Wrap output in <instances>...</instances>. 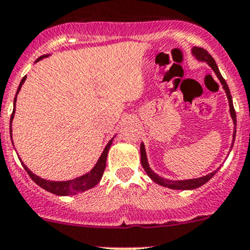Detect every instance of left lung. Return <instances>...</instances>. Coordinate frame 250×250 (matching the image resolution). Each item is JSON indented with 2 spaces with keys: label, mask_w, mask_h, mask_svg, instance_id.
Segmentation results:
<instances>
[{
  "label": "left lung",
  "mask_w": 250,
  "mask_h": 250,
  "mask_svg": "<svg viewBox=\"0 0 250 250\" xmlns=\"http://www.w3.org/2000/svg\"><path fill=\"white\" fill-rule=\"evenodd\" d=\"M192 52H193V54L197 57V58L199 59V61L207 62V63H208L209 65L211 66L212 70L215 71V74L217 75L220 83H221V85L224 86V90L226 91V95H227V98H229V113H231V117H232V119H233L234 125H236V112H234L233 102H232V96H231V93H229V86H227L226 81H225V79L222 78V75L220 74L219 68H217L216 63H215L214 58L210 56V54L206 51V49L202 48V47H193ZM234 137H236V131H234V133H233V142H234ZM141 164H142L145 171L147 172V175L150 177V179L153 180V181L157 182L158 185H162V186L167 187V188H172V189H194V188H198V187L203 186L206 182H208L209 180L211 179L212 176H214L215 172H216V171L210 172L209 175H206V176H203V177H199V179L184 180V181H171V180L163 179V177L158 176V175H155L154 172L150 170L149 165H148V162H147V155H146L145 146H143V145H141Z\"/></svg>",
  "instance_id": "1"
}]
</instances>
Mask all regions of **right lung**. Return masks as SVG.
<instances>
[{
    "instance_id": "obj_1",
    "label": "right lung",
    "mask_w": 250,
    "mask_h": 250,
    "mask_svg": "<svg viewBox=\"0 0 250 250\" xmlns=\"http://www.w3.org/2000/svg\"><path fill=\"white\" fill-rule=\"evenodd\" d=\"M44 57H47V56L40 57L38 61L44 58ZM25 78L26 76H24V78L21 79V85H19L18 90H17V93L21 91V85L24 83V81H25ZM16 101H17V97L14 98V108H16ZM13 117H14V109H13V113H12V117H11V124H12V119H13ZM9 131L12 132V126H9ZM112 141L113 140H110L109 142H108V145L105 146L104 150H103L102 155H101L100 159H98L97 164L95 165V167H93V169L91 170L88 174L78 177V179H75V180H70V181H63V182L62 181L61 182L47 181V180L41 179V177L36 176L35 174H33V172H31L30 170H29L28 167L23 164V163H21V164H23L24 169H25V171L28 172L29 176L33 179V181L35 182V184H38L39 186L42 187L43 189H46V191L51 192V193H54V194H58V196H68V194L80 193V192L87 191V189L92 188V187H95L96 185L101 181V179H102V175H103V172H104V169H105L108 150H109L110 146H112ZM12 142H13V141H12Z\"/></svg>"
}]
</instances>
